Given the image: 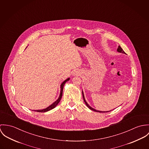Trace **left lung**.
Listing matches in <instances>:
<instances>
[{
    "label": "left lung",
    "instance_id": "8db88e82",
    "mask_svg": "<svg viewBox=\"0 0 149 149\" xmlns=\"http://www.w3.org/2000/svg\"><path fill=\"white\" fill-rule=\"evenodd\" d=\"M117 51L118 52H121V53H123V54H125V52H124V51L122 50V49L120 47V46H118V48L117 49ZM82 95H83V100H84V103H86V106L90 109V110H93V111H96V112H99V113H107V112H109V111H98V110H95V109H93V107H90L89 105H88V104L87 103V102L86 101V100H85V98H84V94H83V92L82 91Z\"/></svg>",
    "mask_w": 149,
    "mask_h": 149
}]
</instances>
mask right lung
Listing matches in <instances>:
<instances>
[{"mask_svg":"<svg viewBox=\"0 0 149 149\" xmlns=\"http://www.w3.org/2000/svg\"><path fill=\"white\" fill-rule=\"evenodd\" d=\"M69 80H70V78H67V79H66L64 82H63V83L61 84V92H60V95H59V97L58 99H57L55 102H54L52 104H51L50 105V106L47 107V108H46V109H45L38 110H35V111H36V112H39V113H45V112H47V111H50L51 110L53 109L54 108H55V107L57 106V104L59 103V102L61 101V98H62V93H63V87H64V86H65V83L67 82L68 81H69Z\"/></svg>","mask_w":149,"mask_h":149,"instance_id":"obj_1","label":"right lung"}]
</instances>
